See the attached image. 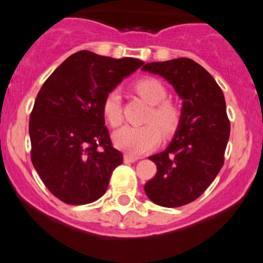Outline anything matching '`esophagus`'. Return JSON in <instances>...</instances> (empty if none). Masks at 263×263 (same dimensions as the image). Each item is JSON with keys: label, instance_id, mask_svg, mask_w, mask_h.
<instances>
[{"label": "esophagus", "instance_id": "34e87169", "mask_svg": "<svg viewBox=\"0 0 263 263\" xmlns=\"http://www.w3.org/2000/svg\"><path fill=\"white\" fill-rule=\"evenodd\" d=\"M124 162H135V161H137V160H139V157H136V156H131V155H124Z\"/></svg>", "mask_w": 263, "mask_h": 263}]
</instances>
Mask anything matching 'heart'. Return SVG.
Returning a JSON list of instances; mask_svg holds the SVG:
<instances>
[{
	"label": "heart",
	"mask_w": 263,
	"mask_h": 263,
	"mask_svg": "<svg viewBox=\"0 0 263 263\" xmlns=\"http://www.w3.org/2000/svg\"><path fill=\"white\" fill-rule=\"evenodd\" d=\"M135 92L151 104V109L143 120L145 126L123 127L113 136L116 146L131 156L147 154L161 141V132L170 135L180 122V109L166 99L167 90L156 78H142L135 82ZM103 116L110 127L116 128L123 122L122 98L117 89L109 90L103 99Z\"/></svg>",
	"instance_id": "b5f03b06"
}]
</instances>
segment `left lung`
<instances>
[{
	"instance_id": "8db88e82",
	"label": "left lung",
	"mask_w": 263,
	"mask_h": 263,
	"mask_svg": "<svg viewBox=\"0 0 263 263\" xmlns=\"http://www.w3.org/2000/svg\"><path fill=\"white\" fill-rule=\"evenodd\" d=\"M142 70L164 77L182 99L173 142L148 157L157 173L145 184V193L165 208L186 205L205 192L224 164L231 132L224 96L211 74L189 58L148 63Z\"/></svg>"
}]
</instances>
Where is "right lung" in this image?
Returning a JSON list of instances; mask_svg holds the SVG:
<instances>
[{
    "instance_id": "obj_1",
    "label": "right lung",
    "mask_w": 263,
    "mask_h": 263,
    "mask_svg": "<svg viewBox=\"0 0 263 263\" xmlns=\"http://www.w3.org/2000/svg\"><path fill=\"white\" fill-rule=\"evenodd\" d=\"M143 63L82 50L46 79L30 113L31 161L49 192L70 205L106 193L123 155L104 126L103 99Z\"/></svg>"
}]
</instances>
